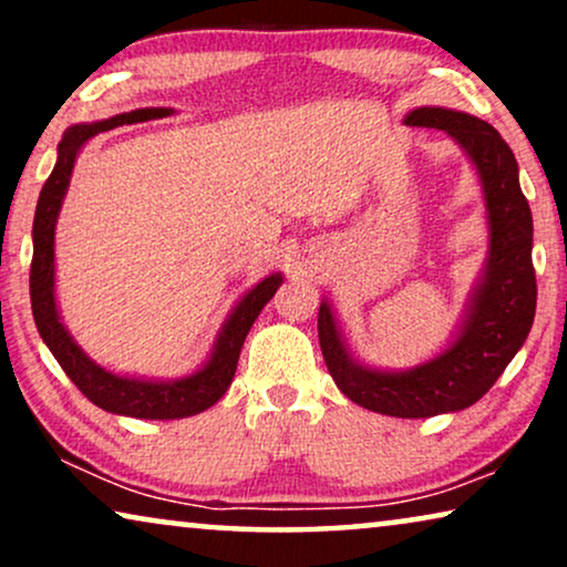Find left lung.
Instances as JSON below:
<instances>
[{
	"label": "left lung",
	"instance_id": "1",
	"mask_svg": "<svg viewBox=\"0 0 567 567\" xmlns=\"http://www.w3.org/2000/svg\"><path fill=\"white\" fill-rule=\"evenodd\" d=\"M405 123L446 131L464 146L483 181L491 255L485 278L472 297L467 322L439 359L410 371L359 367L346 351L328 301H322L317 315V336L330 377L348 400L382 415L431 417L475 405L498 382L529 336L537 309L534 229L514 152L491 123L444 107H417Z\"/></svg>",
	"mask_w": 567,
	"mask_h": 567
}]
</instances>
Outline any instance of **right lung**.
<instances>
[{
  "instance_id": "1",
  "label": "right lung",
  "mask_w": 567,
  "mask_h": 567,
  "mask_svg": "<svg viewBox=\"0 0 567 567\" xmlns=\"http://www.w3.org/2000/svg\"><path fill=\"white\" fill-rule=\"evenodd\" d=\"M162 115H169L167 107H142V111L113 115V118L100 123H82V126H72L66 131L59 144L56 167L45 181L35 206L33 262H30V301H33L35 328L41 332L43 343L49 346L53 359L59 361V367L66 371L76 390L90 402H95L97 408L115 415L150 417V421H173V417L196 415L221 400V394L229 390L231 379H235L239 351H243L255 317L274 299L276 289L284 281L281 274H274L255 286L239 301L235 312L229 315L206 367L185 379H175V382H142V379L115 377L111 371L100 369L95 361H90L64 330V324L59 320L56 299H53V229H56V216L69 188L76 154H80L84 142L100 134V131H111L115 126H123V123L162 118Z\"/></svg>"
}]
</instances>
